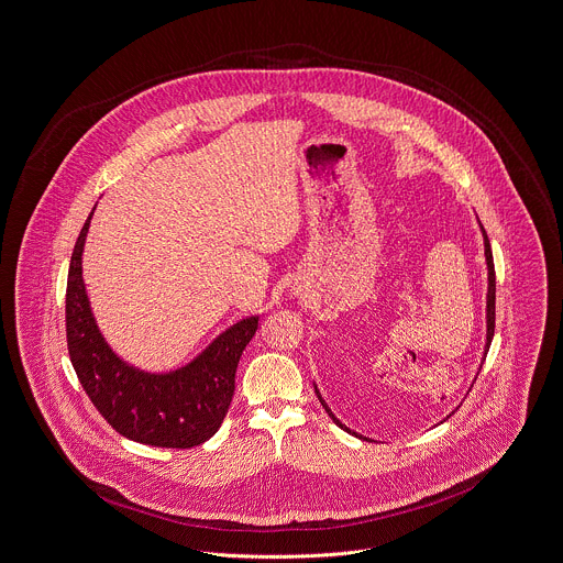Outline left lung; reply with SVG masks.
Instances as JSON below:
<instances>
[{
  "mask_svg": "<svg viewBox=\"0 0 563 563\" xmlns=\"http://www.w3.org/2000/svg\"><path fill=\"white\" fill-rule=\"evenodd\" d=\"M482 227V224H479ZM482 235H484V254H486V263H488V296H486V350H484V354H488V350H490V343H493V336H495V300H497V278H495V261H493V249H490V240H488V235H486V231H484V227H482ZM314 393H317V399L321 401V406H323V410L328 412V417L341 428V430H345V432H350V434H354V437L363 438V440H369V438L361 437V434H356V432H352L350 428H345L334 415H332V410L328 408V404L323 401V397L319 395V390H317V386H314Z\"/></svg>",
  "mask_w": 563,
  "mask_h": 563,
  "instance_id": "obj_1",
  "label": "left lung"
}]
</instances>
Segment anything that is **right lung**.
<instances>
[{"label":"right lung","instance_id":"obj_1","mask_svg":"<svg viewBox=\"0 0 563 563\" xmlns=\"http://www.w3.org/2000/svg\"><path fill=\"white\" fill-rule=\"evenodd\" d=\"M88 216L68 265L66 343L73 369L101 417L123 437L151 446L189 449L213 437L233 399L235 372L258 317L224 330L186 367L146 374L121 361L106 343L90 311L81 278Z\"/></svg>","mask_w":563,"mask_h":563}]
</instances>
